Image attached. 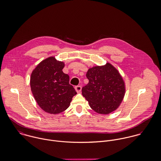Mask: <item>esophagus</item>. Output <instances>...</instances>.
I'll use <instances>...</instances> for the list:
<instances>
[{
    "label": "esophagus",
    "instance_id": "1",
    "mask_svg": "<svg viewBox=\"0 0 161 161\" xmlns=\"http://www.w3.org/2000/svg\"><path fill=\"white\" fill-rule=\"evenodd\" d=\"M75 91H77V92L79 93V92H80L81 91L82 87H81L80 86H77L75 87Z\"/></svg>",
    "mask_w": 161,
    "mask_h": 161
}]
</instances>
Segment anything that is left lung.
I'll return each mask as SVG.
<instances>
[{"label": "left lung", "mask_w": 161, "mask_h": 161, "mask_svg": "<svg viewBox=\"0 0 161 161\" xmlns=\"http://www.w3.org/2000/svg\"><path fill=\"white\" fill-rule=\"evenodd\" d=\"M89 83L82 89V96L96 112L108 114L116 110L125 95V84L118 70L110 64L90 68Z\"/></svg>", "instance_id": "8db88e82"}]
</instances>
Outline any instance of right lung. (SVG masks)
Wrapping results in <instances>:
<instances>
[{
    "instance_id": "right-lung-1",
    "label": "right lung",
    "mask_w": 161,
    "mask_h": 161,
    "mask_svg": "<svg viewBox=\"0 0 161 161\" xmlns=\"http://www.w3.org/2000/svg\"><path fill=\"white\" fill-rule=\"evenodd\" d=\"M63 62L50 57L40 62L32 71L31 87L40 107L52 114H59L69 107L77 92L69 84V75L62 71Z\"/></svg>"
}]
</instances>
